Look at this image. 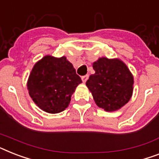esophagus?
<instances>
[{
  "instance_id": "1",
  "label": "esophagus",
  "mask_w": 159,
  "mask_h": 159,
  "mask_svg": "<svg viewBox=\"0 0 159 159\" xmlns=\"http://www.w3.org/2000/svg\"><path fill=\"white\" fill-rule=\"evenodd\" d=\"M88 77H89V75H85V76H82V82L85 83V82L87 81V79H88Z\"/></svg>"
}]
</instances>
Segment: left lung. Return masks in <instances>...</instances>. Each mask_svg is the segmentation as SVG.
<instances>
[{"label": "left lung", "instance_id": "1", "mask_svg": "<svg viewBox=\"0 0 159 159\" xmlns=\"http://www.w3.org/2000/svg\"><path fill=\"white\" fill-rule=\"evenodd\" d=\"M95 74L86 85L95 103L106 111H114L130 100L133 91V77L119 59L100 58L93 64Z\"/></svg>", "mask_w": 159, "mask_h": 159}]
</instances>
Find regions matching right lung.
I'll use <instances>...</instances> for the list:
<instances>
[{"label":"right lung","mask_w":159,"mask_h":159,"mask_svg":"<svg viewBox=\"0 0 159 159\" xmlns=\"http://www.w3.org/2000/svg\"><path fill=\"white\" fill-rule=\"evenodd\" d=\"M82 79L65 57L45 56L33 67L28 82L29 95L37 106L50 113L64 111Z\"/></svg>","instance_id":"obj_1"}]
</instances>
